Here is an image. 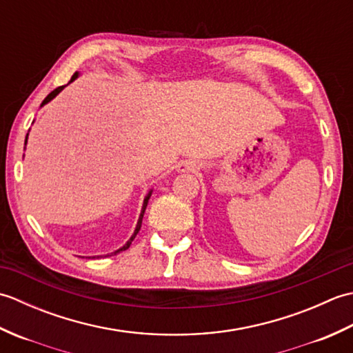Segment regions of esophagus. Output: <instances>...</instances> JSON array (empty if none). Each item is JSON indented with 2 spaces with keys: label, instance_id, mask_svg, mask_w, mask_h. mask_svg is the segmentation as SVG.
Instances as JSON below:
<instances>
[{
  "label": "esophagus",
  "instance_id": "1",
  "mask_svg": "<svg viewBox=\"0 0 353 353\" xmlns=\"http://www.w3.org/2000/svg\"><path fill=\"white\" fill-rule=\"evenodd\" d=\"M192 168H194V165L191 162H182L181 165H179V171H188Z\"/></svg>",
  "mask_w": 353,
  "mask_h": 353
}]
</instances>
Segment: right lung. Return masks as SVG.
<instances>
[{
    "mask_svg": "<svg viewBox=\"0 0 353 353\" xmlns=\"http://www.w3.org/2000/svg\"><path fill=\"white\" fill-rule=\"evenodd\" d=\"M79 77V72H74V76L71 77V80H70V83H71V81H74V80H76ZM65 86H59V88H56L54 89V91H52V92H50L47 97H45V100L42 101V106H43V104H47L48 101H51L52 99H54V97L59 94V92H61L62 91V89H63ZM27 137H28V134H27ZM26 144H27V138H26ZM150 197H152V191H150L148 194H147V196H145V199H144V205H142V211H141V215H139V220H138V224H137V229H134V232H133V235L130 236V239H129V241H127L123 247H121V249H118L117 252H114V253H112V254H117V253H119V252H123V250H127V249H129V247H130V244H132V241H133V239H134V236H137L138 235V232H139V229H141V224H142V216H144V212H145V208H147V203H148V200H150ZM108 256H109V254H108ZM92 258H95V256H92ZM97 258H99V256H97Z\"/></svg>",
    "mask_w": 353,
    "mask_h": 353,
    "instance_id": "1",
    "label": "right lung"
}]
</instances>
